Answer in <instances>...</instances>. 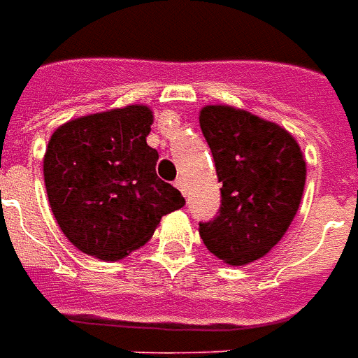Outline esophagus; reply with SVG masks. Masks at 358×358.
Returning a JSON list of instances; mask_svg holds the SVG:
<instances>
[{
	"label": "esophagus",
	"instance_id": "obj_1",
	"mask_svg": "<svg viewBox=\"0 0 358 358\" xmlns=\"http://www.w3.org/2000/svg\"><path fill=\"white\" fill-rule=\"evenodd\" d=\"M175 187L179 189V191L183 192V194H187V183H185V179L183 177H179L177 181H175Z\"/></svg>",
	"mask_w": 358,
	"mask_h": 358
}]
</instances>
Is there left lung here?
I'll use <instances>...</instances> for the list:
<instances>
[{
    "instance_id": "8db88e82",
    "label": "left lung",
    "mask_w": 358,
    "mask_h": 358,
    "mask_svg": "<svg viewBox=\"0 0 358 358\" xmlns=\"http://www.w3.org/2000/svg\"><path fill=\"white\" fill-rule=\"evenodd\" d=\"M199 121L224 183L220 214L200 224V237L225 264H250L293 222L305 191V156L289 131L250 111L204 106Z\"/></svg>"
}]
</instances>
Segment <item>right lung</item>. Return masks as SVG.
Returning <instances> with one entry per match:
<instances>
[{
    "label": "right lung",
    "instance_id": "add662e5",
    "mask_svg": "<svg viewBox=\"0 0 358 358\" xmlns=\"http://www.w3.org/2000/svg\"><path fill=\"white\" fill-rule=\"evenodd\" d=\"M154 111L143 103L71 119L44 154L50 208L63 235L85 255L121 260L148 243L162 215L185 206L156 175L146 144Z\"/></svg>",
    "mask_w": 358,
    "mask_h": 358
}]
</instances>
